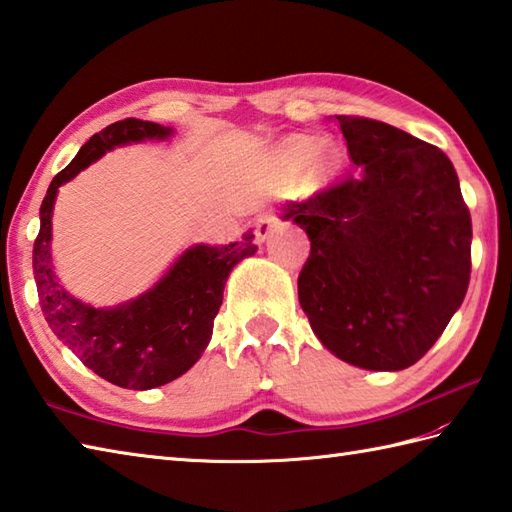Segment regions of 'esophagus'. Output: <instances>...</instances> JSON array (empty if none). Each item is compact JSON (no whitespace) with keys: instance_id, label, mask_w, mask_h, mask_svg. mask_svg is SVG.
Masks as SVG:
<instances>
[{"instance_id":"34e87169","label":"esophagus","mask_w":512,"mask_h":512,"mask_svg":"<svg viewBox=\"0 0 512 512\" xmlns=\"http://www.w3.org/2000/svg\"><path fill=\"white\" fill-rule=\"evenodd\" d=\"M277 224H279V220H277L275 213L259 215L257 222H255V237H257V242H259V244L266 242V237L275 231Z\"/></svg>"}]
</instances>
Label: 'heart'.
I'll use <instances>...</instances> for the list:
<instances>
[{
	"label": "heart",
	"instance_id": "b5f03b06",
	"mask_svg": "<svg viewBox=\"0 0 512 512\" xmlns=\"http://www.w3.org/2000/svg\"><path fill=\"white\" fill-rule=\"evenodd\" d=\"M319 147H321L319 140L308 138V136H301V138L292 140V143H288L286 156H288L292 162H295V165L306 167V165H310V162L314 160V156L319 154Z\"/></svg>",
	"mask_w": 512,
	"mask_h": 512
}]
</instances>
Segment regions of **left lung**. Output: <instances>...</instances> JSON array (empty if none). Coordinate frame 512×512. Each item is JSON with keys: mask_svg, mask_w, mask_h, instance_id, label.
Listing matches in <instances>:
<instances>
[{"mask_svg": "<svg viewBox=\"0 0 512 512\" xmlns=\"http://www.w3.org/2000/svg\"><path fill=\"white\" fill-rule=\"evenodd\" d=\"M336 121L358 173L284 209L310 237L299 303L341 361L398 372L462 306L471 213L444 151L372 118Z\"/></svg>", "mask_w": 512, "mask_h": 512, "instance_id": "8db88e82", "label": "left lung"}]
</instances>
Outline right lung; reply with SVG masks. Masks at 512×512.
Returning a JSON list of instances; mask_svg holds the SVG:
<instances>
[{"label": "right lung", "mask_w": 512, "mask_h": 512, "mask_svg": "<svg viewBox=\"0 0 512 512\" xmlns=\"http://www.w3.org/2000/svg\"><path fill=\"white\" fill-rule=\"evenodd\" d=\"M171 134V127L138 118H125L94 134L70 165L52 178L32 246L39 303L50 330L85 367L125 389L167 385L198 363L211 341L228 275L257 250L253 231L226 246H191L147 292L114 308L88 306L59 284L50 242L52 209L61 184L88 169L105 151L140 140H165Z\"/></svg>", "instance_id": "add662e5"}]
</instances>
